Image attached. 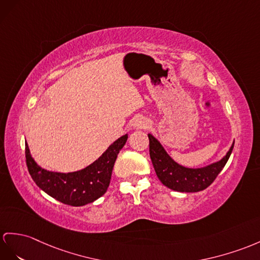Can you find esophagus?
<instances>
[{
  "instance_id": "esophagus-1",
  "label": "esophagus",
  "mask_w": 260,
  "mask_h": 260,
  "mask_svg": "<svg viewBox=\"0 0 260 260\" xmlns=\"http://www.w3.org/2000/svg\"><path fill=\"white\" fill-rule=\"evenodd\" d=\"M135 128L137 129H147L149 128V122L147 120H142V119H138L135 122Z\"/></svg>"
}]
</instances>
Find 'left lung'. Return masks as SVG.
Wrapping results in <instances>:
<instances>
[{
	"label": "left lung",
	"mask_w": 260,
	"mask_h": 260,
	"mask_svg": "<svg viewBox=\"0 0 260 260\" xmlns=\"http://www.w3.org/2000/svg\"><path fill=\"white\" fill-rule=\"evenodd\" d=\"M148 137L150 157L157 178L163 185L178 192H200L210 186L224 169L234 148L233 144L223 159L211 166L202 169H187L171 159L153 136L148 135Z\"/></svg>",
	"instance_id": "8db88e82"
}]
</instances>
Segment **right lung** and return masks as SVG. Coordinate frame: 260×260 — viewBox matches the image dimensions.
I'll return each mask as SVG.
<instances>
[{
  "label": "right lung",
  "instance_id": "right-lung-1",
  "mask_svg": "<svg viewBox=\"0 0 260 260\" xmlns=\"http://www.w3.org/2000/svg\"><path fill=\"white\" fill-rule=\"evenodd\" d=\"M126 139L128 135L119 138L89 167L72 173L50 172L42 169L33 160L26 143L25 157L27 170L37 186L61 203L71 206L92 203L103 196L108 188L113 166Z\"/></svg>",
  "mask_w": 260,
  "mask_h": 260
}]
</instances>
